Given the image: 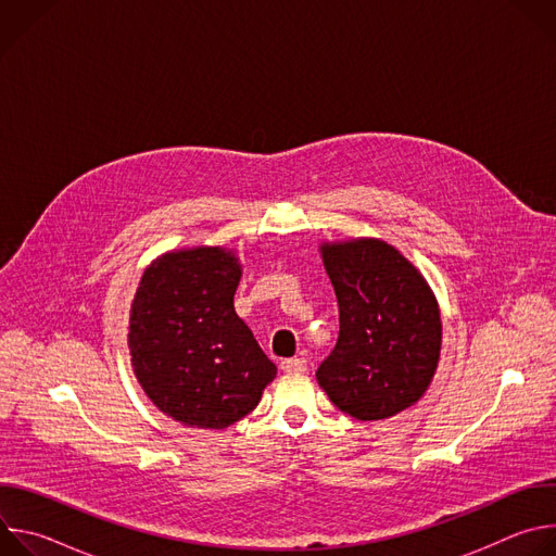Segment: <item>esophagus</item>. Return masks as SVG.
Listing matches in <instances>:
<instances>
[{
  "label": "esophagus",
  "mask_w": 556,
  "mask_h": 556,
  "mask_svg": "<svg viewBox=\"0 0 556 556\" xmlns=\"http://www.w3.org/2000/svg\"><path fill=\"white\" fill-rule=\"evenodd\" d=\"M281 369H283L286 374H301V371L307 369V361H305V358H299V356L286 358V361H281Z\"/></svg>",
  "instance_id": "esophagus-1"
}]
</instances>
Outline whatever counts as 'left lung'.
<instances>
[{
  "mask_svg": "<svg viewBox=\"0 0 556 556\" xmlns=\"http://www.w3.org/2000/svg\"><path fill=\"white\" fill-rule=\"evenodd\" d=\"M339 301V341L316 369L330 401L356 420L416 405L433 380L442 321L420 270L374 237L321 244Z\"/></svg>",
  "mask_w": 556,
  "mask_h": 556,
  "instance_id": "1",
  "label": "left lung"
}]
</instances>
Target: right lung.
<instances>
[{"label": "right lung", "mask_w": 556, "mask_h": 556, "mask_svg": "<svg viewBox=\"0 0 556 556\" xmlns=\"http://www.w3.org/2000/svg\"><path fill=\"white\" fill-rule=\"evenodd\" d=\"M242 264L222 247L157 257L129 309V354L149 401L174 420L226 429L249 416L277 376L232 296Z\"/></svg>", "instance_id": "add662e5"}]
</instances>
